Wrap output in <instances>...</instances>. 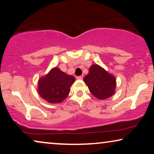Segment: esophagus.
Segmentation results:
<instances>
[{
    "instance_id": "obj_1",
    "label": "esophagus",
    "mask_w": 154,
    "mask_h": 154,
    "mask_svg": "<svg viewBox=\"0 0 154 154\" xmlns=\"http://www.w3.org/2000/svg\"><path fill=\"white\" fill-rule=\"evenodd\" d=\"M76 79L77 80H82L83 79V76H81V75H80V76H77Z\"/></svg>"
}]
</instances>
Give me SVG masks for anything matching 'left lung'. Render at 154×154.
Wrapping results in <instances>:
<instances>
[{"mask_svg":"<svg viewBox=\"0 0 154 154\" xmlns=\"http://www.w3.org/2000/svg\"><path fill=\"white\" fill-rule=\"evenodd\" d=\"M83 81L88 86L90 92L100 100L110 97L115 92V77L97 64L91 66L89 73L84 77Z\"/></svg>","mask_w":154,"mask_h":154,"instance_id":"1","label":"left lung"}]
</instances>
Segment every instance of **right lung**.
<instances>
[{
  "instance_id": "1",
  "label": "right lung",
  "mask_w": 154,
  "mask_h": 154,
  "mask_svg": "<svg viewBox=\"0 0 154 154\" xmlns=\"http://www.w3.org/2000/svg\"><path fill=\"white\" fill-rule=\"evenodd\" d=\"M75 81L73 75H67L60 69H52L38 81V92L40 96L50 103H60L70 92V87Z\"/></svg>"
}]
</instances>
